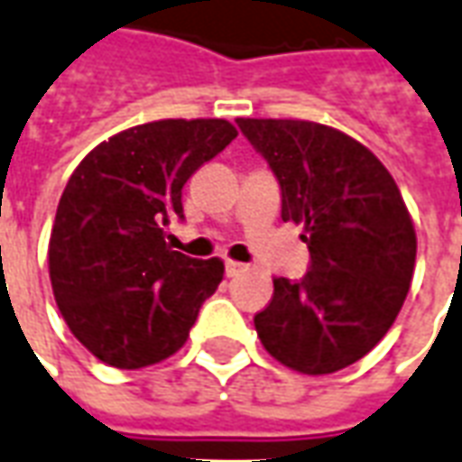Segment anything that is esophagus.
<instances>
[{
	"instance_id": "obj_1",
	"label": "esophagus",
	"mask_w": 462,
	"mask_h": 462,
	"mask_svg": "<svg viewBox=\"0 0 462 462\" xmlns=\"http://www.w3.org/2000/svg\"><path fill=\"white\" fill-rule=\"evenodd\" d=\"M242 270H245V264L242 263H235V260H227V263H225V273L230 277H235L237 273H242Z\"/></svg>"
}]
</instances>
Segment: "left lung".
Returning <instances> with one entry per match:
<instances>
[{
    "label": "left lung",
    "instance_id": "8db88e82",
    "mask_svg": "<svg viewBox=\"0 0 462 462\" xmlns=\"http://www.w3.org/2000/svg\"><path fill=\"white\" fill-rule=\"evenodd\" d=\"M280 182L282 220L302 225L310 270L273 277L254 315L267 353L302 375H330L375 347L411 290L418 237L385 164L350 134L308 119H237Z\"/></svg>",
    "mask_w": 462,
    "mask_h": 462
}]
</instances>
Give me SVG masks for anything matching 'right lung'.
Returning <instances> with one entry per match:
<instances>
[{
    "mask_svg": "<svg viewBox=\"0 0 462 462\" xmlns=\"http://www.w3.org/2000/svg\"><path fill=\"white\" fill-rule=\"evenodd\" d=\"M237 137L227 119H157L99 142L64 187L50 280L67 328L119 370L162 363L189 337L225 275L220 257L170 250L182 187Z\"/></svg>",
    "mask_w": 462,
    "mask_h": 462,
    "instance_id": "right-lung-1",
    "label": "right lung"
}]
</instances>
